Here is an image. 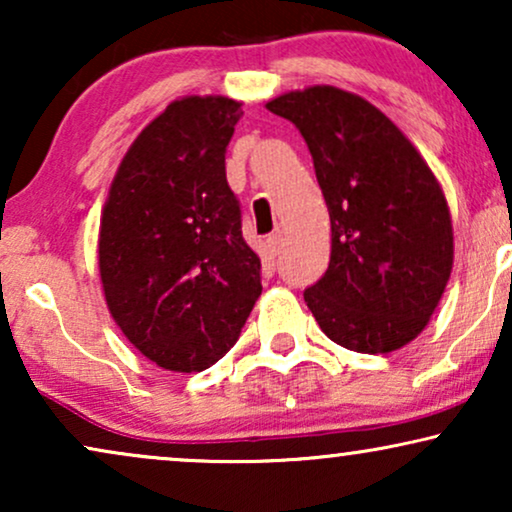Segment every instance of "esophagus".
I'll use <instances>...</instances> for the list:
<instances>
[{
  "label": "esophagus",
  "mask_w": 512,
  "mask_h": 512,
  "mask_svg": "<svg viewBox=\"0 0 512 512\" xmlns=\"http://www.w3.org/2000/svg\"><path fill=\"white\" fill-rule=\"evenodd\" d=\"M265 244H268V254L270 256H277L279 249H282V235H279V233L268 235V240H265Z\"/></svg>",
  "instance_id": "esophagus-1"
}]
</instances>
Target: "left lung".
Instances as JSON below:
<instances>
[{"instance_id": "1", "label": "left lung", "mask_w": 512, "mask_h": 512, "mask_svg": "<svg viewBox=\"0 0 512 512\" xmlns=\"http://www.w3.org/2000/svg\"><path fill=\"white\" fill-rule=\"evenodd\" d=\"M312 153L331 216V263L305 303L328 338L361 354L415 340L454 261L450 207L410 139L363 97L333 86L265 104Z\"/></svg>"}]
</instances>
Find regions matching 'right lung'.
Here are the masks:
<instances>
[{
	"instance_id": "1",
	"label": "right lung",
	"mask_w": 512,
	"mask_h": 512,
	"mask_svg": "<svg viewBox=\"0 0 512 512\" xmlns=\"http://www.w3.org/2000/svg\"><path fill=\"white\" fill-rule=\"evenodd\" d=\"M240 116L230 97L174 100L132 142L102 209L97 258L111 317L174 373L226 356L263 291L226 179Z\"/></svg>"
}]
</instances>
